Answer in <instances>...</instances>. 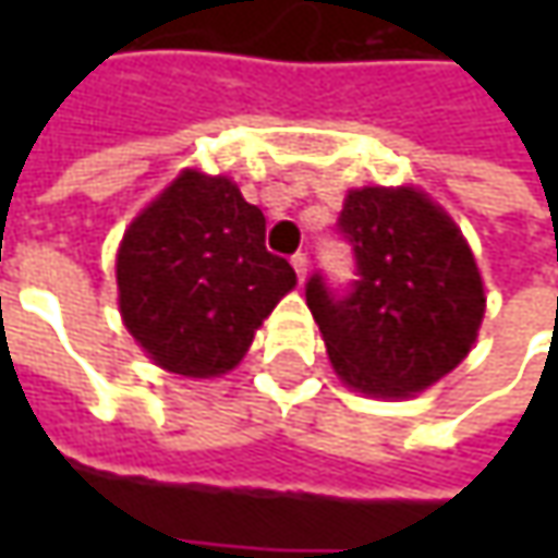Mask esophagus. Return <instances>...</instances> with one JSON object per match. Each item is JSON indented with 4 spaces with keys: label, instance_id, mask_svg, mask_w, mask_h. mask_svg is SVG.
<instances>
[{
    "label": "esophagus",
    "instance_id": "obj_1",
    "mask_svg": "<svg viewBox=\"0 0 558 558\" xmlns=\"http://www.w3.org/2000/svg\"><path fill=\"white\" fill-rule=\"evenodd\" d=\"M291 267H294V272H298V282H304V279H307V267H311L307 254H301V251H298V254L291 257Z\"/></svg>",
    "mask_w": 558,
    "mask_h": 558
}]
</instances>
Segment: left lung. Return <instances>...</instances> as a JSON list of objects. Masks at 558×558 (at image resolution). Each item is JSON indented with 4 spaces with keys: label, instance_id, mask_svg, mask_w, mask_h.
I'll return each mask as SVG.
<instances>
[{
    "label": "left lung",
    "instance_id": "left-lung-1",
    "mask_svg": "<svg viewBox=\"0 0 558 558\" xmlns=\"http://www.w3.org/2000/svg\"><path fill=\"white\" fill-rule=\"evenodd\" d=\"M354 279L319 269L307 307L338 375L363 395L407 397L447 375L475 344L484 289L453 220L413 189H356L338 214Z\"/></svg>",
    "mask_w": 558,
    "mask_h": 558
}]
</instances>
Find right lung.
<instances>
[{
  "label": "right lung",
  "instance_id": "1",
  "mask_svg": "<svg viewBox=\"0 0 558 558\" xmlns=\"http://www.w3.org/2000/svg\"><path fill=\"white\" fill-rule=\"evenodd\" d=\"M267 217L226 177L185 170L123 235L120 313L151 360L177 375L229 373L294 269L267 251Z\"/></svg>",
  "mask_w": 558,
  "mask_h": 558
}]
</instances>
